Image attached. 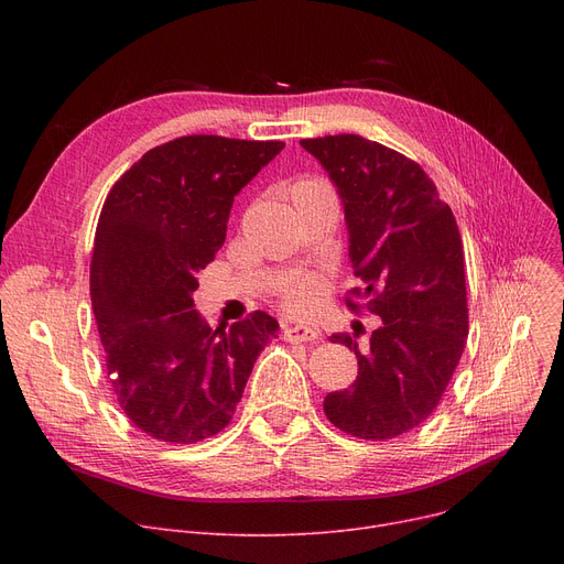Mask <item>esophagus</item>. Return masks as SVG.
Instances as JSON below:
<instances>
[{
	"label": "esophagus",
	"mask_w": 564,
	"mask_h": 564,
	"mask_svg": "<svg viewBox=\"0 0 564 564\" xmlns=\"http://www.w3.org/2000/svg\"><path fill=\"white\" fill-rule=\"evenodd\" d=\"M283 338L290 343H313L319 338V329L311 324H285Z\"/></svg>",
	"instance_id": "1"
}]
</instances>
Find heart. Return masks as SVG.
Returning a JSON list of instances; mask_svg holds the SVG:
<instances>
[{"mask_svg": "<svg viewBox=\"0 0 564 564\" xmlns=\"http://www.w3.org/2000/svg\"><path fill=\"white\" fill-rule=\"evenodd\" d=\"M311 183H319V181H313V177H302V181L294 183L292 192L304 187V185H311ZM281 297H283V304L288 311L308 313L324 297V283L315 276H294L281 288Z\"/></svg>", "mask_w": 564, "mask_h": 564, "instance_id": "b5f03b06", "label": "heart"}]
</instances>
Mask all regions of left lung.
<instances>
[{
    "label": "left lung",
    "mask_w": 564,
    "mask_h": 564,
    "mask_svg": "<svg viewBox=\"0 0 564 564\" xmlns=\"http://www.w3.org/2000/svg\"><path fill=\"white\" fill-rule=\"evenodd\" d=\"M300 143L343 200L349 262L364 283L351 294L381 319L368 349L332 336L357 354L359 377L324 398V413L351 436L395 438L434 411L468 336L457 221L427 173L387 145L359 134Z\"/></svg>",
    "instance_id": "1"
}]
</instances>
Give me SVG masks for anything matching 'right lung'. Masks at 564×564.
<instances>
[{"label": "right lung", "instance_id": "1", "mask_svg": "<svg viewBox=\"0 0 564 564\" xmlns=\"http://www.w3.org/2000/svg\"><path fill=\"white\" fill-rule=\"evenodd\" d=\"M283 141L192 134L121 175L96 228L91 304L126 416L148 436L196 443L221 432L279 322L262 311L210 329L196 274L226 240L235 196Z\"/></svg>", "mask_w": 564, "mask_h": 564}]
</instances>
